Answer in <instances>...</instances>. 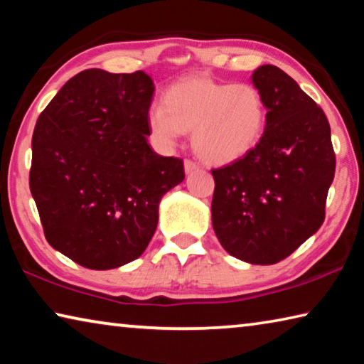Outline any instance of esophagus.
<instances>
[{"mask_svg": "<svg viewBox=\"0 0 364 364\" xmlns=\"http://www.w3.org/2000/svg\"><path fill=\"white\" fill-rule=\"evenodd\" d=\"M196 170H199V164H196L194 160H191V159L184 160V171H186L188 175L193 173V171H196Z\"/></svg>", "mask_w": 364, "mask_h": 364, "instance_id": "34e87169", "label": "esophagus"}]
</instances>
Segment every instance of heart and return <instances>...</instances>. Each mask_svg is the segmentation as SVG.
I'll return each instance as SVG.
<instances>
[{"label":"heart","instance_id":"heart-1","mask_svg":"<svg viewBox=\"0 0 364 364\" xmlns=\"http://www.w3.org/2000/svg\"><path fill=\"white\" fill-rule=\"evenodd\" d=\"M267 110L254 86L194 77L170 86L162 107L151 109L147 127L154 139L173 146L181 132H193V147L208 164L242 159L260 141Z\"/></svg>","mask_w":364,"mask_h":364}]
</instances>
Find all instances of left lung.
<instances>
[{"mask_svg":"<svg viewBox=\"0 0 364 364\" xmlns=\"http://www.w3.org/2000/svg\"><path fill=\"white\" fill-rule=\"evenodd\" d=\"M252 83L267 125L254 151L212 170V225L230 255L273 264L323 225L336 154L323 109L284 70L262 65Z\"/></svg>","mask_w":364,"mask_h":364,"instance_id":"left-lung-1","label":"left lung"}]
</instances>
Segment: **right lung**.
I'll return each mask as SVG.
<instances>
[{
    "label": "right lung",
    "instance_id": "obj_1",
    "mask_svg": "<svg viewBox=\"0 0 364 364\" xmlns=\"http://www.w3.org/2000/svg\"><path fill=\"white\" fill-rule=\"evenodd\" d=\"M152 78L88 69L72 77L36 120L32 193L53 249L90 269L143 254L159 204L184 180L183 160L147 144Z\"/></svg>",
    "mask_w": 364,
    "mask_h": 364
}]
</instances>
